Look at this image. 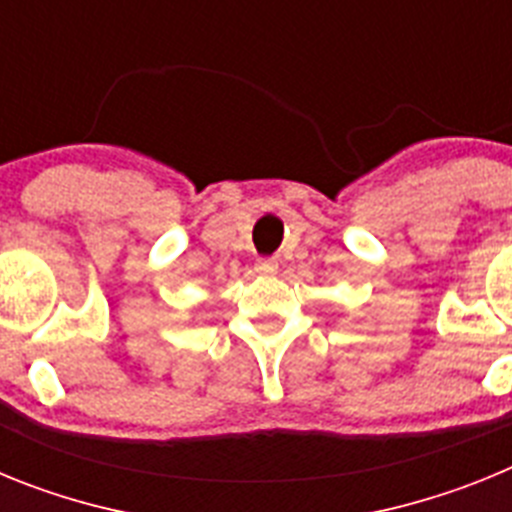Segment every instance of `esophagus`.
Wrapping results in <instances>:
<instances>
[{"label": "esophagus", "mask_w": 512, "mask_h": 512, "mask_svg": "<svg viewBox=\"0 0 512 512\" xmlns=\"http://www.w3.org/2000/svg\"><path fill=\"white\" fill-rule=\"evenodd\" d=\"M277 269H279V264L274 259L256 261V271H259V274H264V277H274V274H277Z\"/></svg>", "instance_id": "esophagus-1"}]
</instances>
